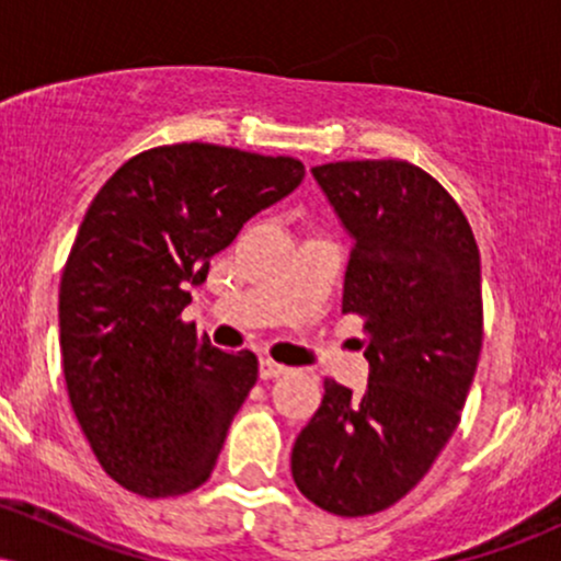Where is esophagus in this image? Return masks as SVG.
I'll list each match as a JSON object with an SVG mask.
<instances>
[{
    "label": "esophagus",
    "instance_id": "esophagus-1",
    "mask_svg": "<svg viewBox=\"0 0 561 561\" xmlns=\"http://www.w3.org/2000/svg\"><path fill=\"white\" fill-rule=\"evenodd\" d=\"M287 371V366H282V364H276V362H272V358H261V364H259V375H261V379H274V377H282Z\"/></svg>",
    "mask_w": 561,
    "mask_h": 561
}]
</instances>
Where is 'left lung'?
Masks as SVG:
<instances>
[{
	"label": "left lung",
	"mask_w": 561,
	"mask_h": 561,
	"mask_svg": "<svg viewBox=\"0 0 561 561\" xmlns=\"http://www.w3.org/2000/svg\"><path fill=\"white\" fill-rule=\"evenodd\" d=\"M311 173L353 240L343 311L366 321L369 385L327 379L293 480L324 512L364 517L401 501L459 424L482 347L480 253L454 197L405 160Z\"/></svg>",
	"instance_id": "obj_1"
}]
</instances>
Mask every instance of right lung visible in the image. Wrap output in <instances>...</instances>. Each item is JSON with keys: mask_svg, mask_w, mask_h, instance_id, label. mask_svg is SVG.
<instances>
[{"mask_svg": "<svg viewBox=\"0 0 561 561\" xmlns=\"http://www.w3.org/2000/svg\"><path fill=\"white\" fill-rule=\"evenodd\" d=\"M306 169L234 147H156L89 205L60 282L70 405L102 469L147 499L195 491L259 379L255 353L199 340L182 311L210 259Z\"/></svg>", "mask_w": 561, "mask_h": 561, "instance_id": "add662e5", "label": "right lung"}]
</instances>
